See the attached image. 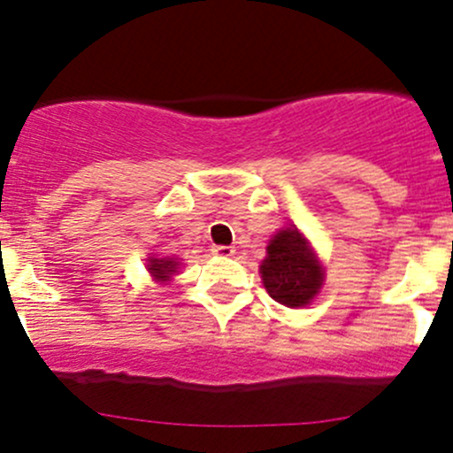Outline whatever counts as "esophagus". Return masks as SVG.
I'll return each mask as SVG.
<instances>
[{"mask_svg":"<svg viewBox=\"0 0 453 453\" xmlns=\"http://www.w3.org/2000/svg\"><path fill=\"white\" fill-rule=\"evenodd\" d=\"M234 252L236 250L232 245H214L212 248V254L221 256V258H230V256H234Z\"/></svg>","mask_w":453,"mask_h":453,"instance_id":"obj_1","label":"esophagus"}]
</instances>
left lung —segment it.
Masks as SVG:
<instances>
[{
    "label": "left lung",
    "mask_w": 453,
    "mask_h": 453,
    "mask_svg": "<svg viewBox=\"0 0 453 453\" xmlns=\"http://www.w3.org/2000/svg\"><path fill=\"white\" fill-rule=\"evenodd\" d=\"M260 278L276 303L285 307H307L322 289L324 267L319 258L298 232V227H282L267 245V258L260 263Z\"/></svg>",
    "instance_id": "left-lung-1"
}]
</instances>
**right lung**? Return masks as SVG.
<instances>
[{
    "label": "right lung",
    "mask_w": 453,
    "mask_h": 453,
    "mask_svg": "<svg viewBox=\"0 0 453 453\" xmlns=\"http://www.w3.org/2000/svg\"><path fill=\"white\" fill-rule=\"evenodd\" d=\"M146 269L153 276L155 282H168L180 269V260L168 258V256H149L146 258Z\"/></svg>",
    "instance_id": "obj_1"
}]
</instances>
